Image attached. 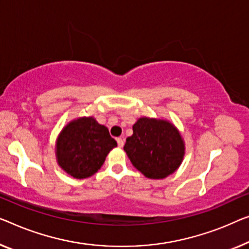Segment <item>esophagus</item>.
Instances as JSON below:
<instances>
[{
    "label": "esophagus",
    "instance_id": "esophagus-1",
    "mask_svg": "<svg viewBox=\"0 0 249 249\" xmlns=\"http://www.w3.org/2000/svg\"><path fill=\"white\" fill-rule=\"evenodd\" d=\"M116 141H117L118 147H123V146H124V140L122 139V137H118V139H117Z\"/></svg>",
    "mask_w": 249,
    "mask_h": 249
}]
</instances>
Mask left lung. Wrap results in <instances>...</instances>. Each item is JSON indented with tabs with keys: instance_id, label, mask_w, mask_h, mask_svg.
I'll use <instances>...</instances> for the list:
<instances>
[{
	"instance_id": "8db88e82",
	"label": "left lung",
	"mask_w": 249,
	"mask_h": 249,
	"mask_svg": "<svg viewBox=\"0 0 249 249\" xmlns=\"http://www.w3.org/2000/svg\"><path fill=\"white\" fill-rule=\"evenodd\" d=\"M124 151L148 179H164L182 162L184 142L170 122L141 117L133 125V135L126 139Z\"/></svg>"
}]
</instances>
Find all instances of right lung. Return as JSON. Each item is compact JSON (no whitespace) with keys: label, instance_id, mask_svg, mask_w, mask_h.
<instances>
[{"label":"right lung","instance_id":"1","mask_svg":"<svg viewBox=\"0 0 249 249\" xmlns=\"http://www.w3.org/2000/svg\"><path fill=\"white\" fill-rule=\"evenodd\" d=\"M117 146L106 126L94 117H80L67 124L58 136L55 157L62 170L86 179L102 168L107 154Z\"/></svg>","mask_w":249,"mask_h":249}]
</instances>
